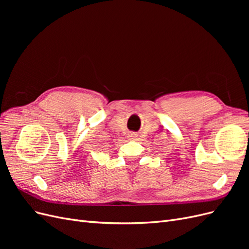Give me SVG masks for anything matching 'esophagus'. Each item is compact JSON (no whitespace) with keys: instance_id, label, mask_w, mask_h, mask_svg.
<instances>
[{"instance_id":"esophagus-1","label":"esophagus","mask_w":249,"mask_h":249,"mask_svg":"<svg viewBox=\"0 0 249 249\" xmlns=\"http://www.w3.org/2000/svg\"><path fill=\"white\" fill-rule=\"evenodd\" d=\"M127 137H129L130 139H135V138L137 137V134H136V133H133V132H131V133L127 134Z\"/></svg>"}]
</instances>
